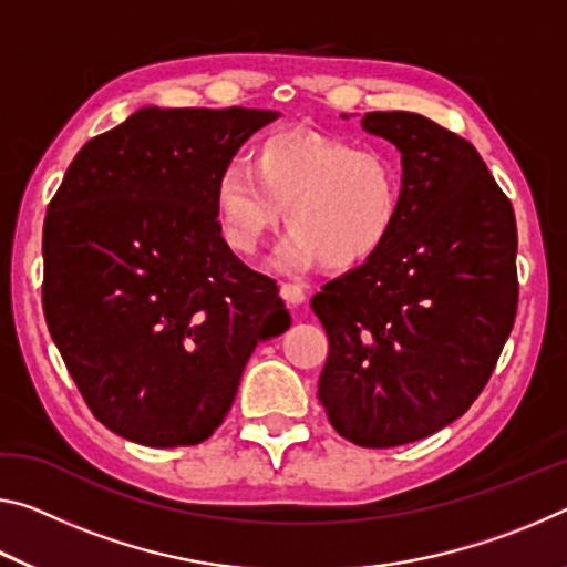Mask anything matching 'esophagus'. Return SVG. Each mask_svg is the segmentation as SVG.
Segmentation results:
<instances>
[{
  "label": "esophagus",
  "mask_w": 567,
  "mask_h": 567,
  "mask_svg": "<svg viewBox=\"0 0 567 567\" xmlns=\"http://www.w3.org/2000/svg\"><path fill=\"white\" fill-rule=\"evenodd\" d=\"M280 295H282V300L287 305H302L305 302V290H302L300 285H295V282H282Z\"/></svg>",
  "instance_id": "esophagus-1"
}]
</instances>
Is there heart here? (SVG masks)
<instances>
[{
  "label": "heart",
  "mask_w": 567,
  "mask_h": 567,
  "mask_svg": "<svg viewBox=\"0 0 567 567\" xmlns=\"http://www.w3.org/2000/svg\"><path fill=\"white\" fill-rule=\"evenodd\" d=\"M212 202L221 237L237 255H255L285 219L292 231L275 251L277 269L298 272L320 262L346 272L396 235L403 166L389 148H358L308 128L282 131L257 143L249 168H224Z\"/></svg>",
  "instance_id": "b5f03b06"
}]
</instances>
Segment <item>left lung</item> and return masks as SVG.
<instances>
[{"instance_id": "left-lung-1", "label": "left lung", "mask_w": 567, "mask_h": 567, "mask_svg": "<svg viewBox=\"0 0 567 567\" xmlns=\"http://www.w3.org/2000/svg\"><path fill=\"white\" fill-rule=\"evenodd\" d=\"M403 164V214L379 255L310 300L328 332L318 399L348 442L399 446L480 396L517 316V224L477 148L419 113H365Z\"/></svg>"}]
</instances>
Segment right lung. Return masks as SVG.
I'll return each mask as SVG.
<instances>
[{
    "instance_id": "1",
    "label": "right lung",
    "mask_w": 567,
    "mask_h": 567,
    "mask_svg": "<svg viewBox=\"0 0 567 567\" xmlns=\"http://www.w3.org/2000/svg\"><path fill=\"white\" fill-rule=\"evenodd\" d=\"M275 111L141 107L90 138L42 231V308L93 416L128 442L214 434L259 340L290 328L277 282L214 217V182Z\"/></svg>"
}]
</instances>
